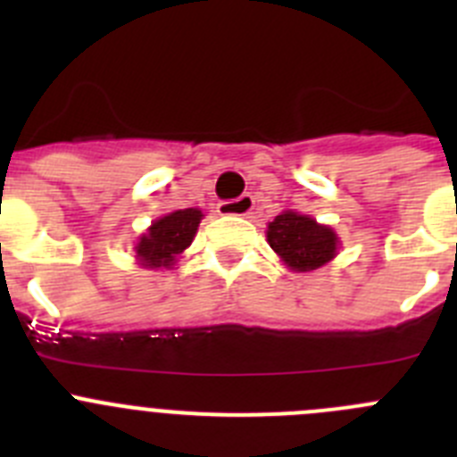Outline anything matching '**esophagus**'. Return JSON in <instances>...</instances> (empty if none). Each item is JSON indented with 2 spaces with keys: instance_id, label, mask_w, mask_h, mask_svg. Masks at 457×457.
I'll list each match as a JSON object with an SVG mask.
<instances>
[{
  "instance_id": "1",
  "label": "esophagus",
  "mask_w": 457,
  "mask_h": 457,
  "mask_svg": "<svg viewBox=\"0 0 457 457\" xmlns=\"http://www.w3.org/2000/svg\"><path fill=\"white\" fill-rule=\"evenodd\" d=\"M253 210V196L252 194H242V196H237V199H231V201H221L220 205H217V212L220 215H249Z\"/></svg>"
}]
</instances>
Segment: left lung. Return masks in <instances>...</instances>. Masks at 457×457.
<instances>
[{
    "label": "left lung",
    "instance_id": "1",
    "mask_svg": "<svg viewBox=\"0 0 457 457\" xmlns=\"http://www.w3.org/2000/svg\"><path fill=\"white\" fill-rule=\"evenodd\" d=\"M270 247L293 272H311L337 256L338 237L309 215L284 210L268 224Z\"/></svg>",
    "mask_w": 457,
    "mask_h": 457
}]
</instances>
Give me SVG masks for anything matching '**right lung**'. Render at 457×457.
I'll return each instance as SVG.
<instances>
[{"label":"right lung","instance_id":"right-lung-1","mask_svg":"<svg viewBox=\"0 0 457 457\" xmlns=\"http://www.w3.org/2000/svg\"><path fill=\"white\" fill-rule=\"evenodd\" d=\"M201 220L204 212L199 208H185L153 221L135 247L139 263L151 270L171 268L176 258L192 245Z\"/></svg>","mask_w":457,"mask_h":457}]
</instances>
